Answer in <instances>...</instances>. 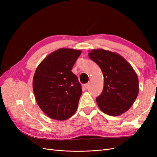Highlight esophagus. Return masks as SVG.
Listing matches in <instances>:
<instances>
[{
	"instance_id": "34e87169",
	"label": "esophagus",
	"mask_w": 157,
	"mask_h": 157,
	"mask_svg": "<svg viewBox=\"0 0 157 157\" xmlns=\"http://www.w3.org/2000/svg\"><path fill=\"white\" fill-rule=\"evenodd\" d=\"M89 86H90V83H87V84H86L84 85V88H86V89H88Z\"/></svg>"
}]
</instances>
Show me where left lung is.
Returning a JSON list of instances; mask_svg holds the SVG:
<instances>
[{
	"mask_svg": "<svg viewBox=\"0 0 157 157\" xmlns=\"http://www.w3.org/2000/svg\"><path fill=\"white\" fill-rule=\"evenodd\" d=\"M89 58L101 68L103 89L96 98L99 109L108 115L125 113L135 101L139 92V81L134 69L121 56L107 50H92Z\"/></svg>",
	"mask_w": 157,
	"mask_h": 157,
	"instance_id": "1",
	"label": "left lung"
}]
</instances>
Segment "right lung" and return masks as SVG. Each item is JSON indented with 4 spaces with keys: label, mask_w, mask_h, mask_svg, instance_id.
Segmentation results:
<instances>
[{
    "label": "right lung",
    "mask_w": 157,
    "mask_h": 157,
    "mask_svg": "<svg viewBox=\"0 0 157 157\" xmlns=\"http://www.w3.org/2000/svg\"><path fill=\"white\" fill-rule=\"evenodd\" d=\"M81 51L61 48L52 52L36 69L33 87L38 105L52 119L64 121L77 111L81 84L71 70Z\"/></svg>",
    "instance_id": "obj_1"
}]
</instances>
